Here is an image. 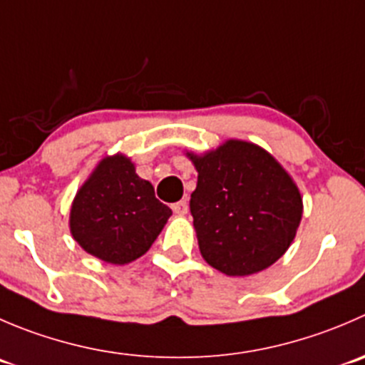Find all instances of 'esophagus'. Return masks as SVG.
Instances as JSON below:
<instances>
[{
	"label": "esophagus",
	"mask_w": 365,
	"mask_h": 365,
	"mask_svg": "<svg viewBox=\"0 0 365 365\" xmlns=\"http://www.w3.org/2000/svg\"><path fill=\"white\" fill-rule=\"evenodd\" d=\"M173 212H175V214H178V215H185L187 212H189V203H187L185 200L176 201V203L173 205Z\"/></svg>",
	"instance_id": "1"
}]
</instances>
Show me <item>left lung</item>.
<instances>
[{
    "label": "left lung",
    "instance_id": "left-lung-1",
    "mask_svg": "<svg viewBox=\"0 0 365 365\" xmlns=\"http://www.w3.org/2000/svg\"><path fill=\"white\" fill-rule=\"evenodd\" d=\"M185 155L197 171L190 214L205 262L226 277H250L284 257L303 215L302 192L284 165L240 139Z\"/></svg>",
    "mask_w": 365,
    "mask_h": 365
}]
</instances>
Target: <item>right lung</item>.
<instances>
[{"label": "right lung", "mask_w": 365, "mask_h": 365, "mask_svg": "<svg viewBox=\"0 0 365 365\" xmlns=\"http://www.w3.org/2000/svg\"><path fill=\"white\" fill-rule=\"evenodd\" d=\"M171 214L153 185L137 175L132 158L115 153L101 158L78 189L69 230L88 255L125 265L150 250Z\"/></svg>", "instance_id": "add662e5"}]
</instances>
